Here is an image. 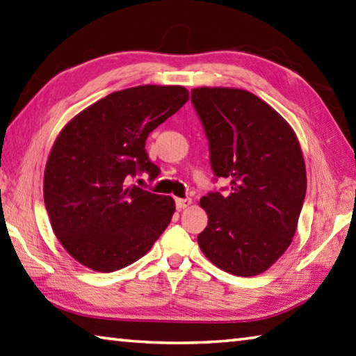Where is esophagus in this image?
<instances>
[{"mask_svg":"<svg viewBox=\"0 0 356 356\" xmlns=\"http://www.w3.org/2000/svg\"><path fill=\"white\" fill-rule=\"evenodd\" d=\"M175 204H177V209H186V207H189L192 204V200L191 198H177L175 200Z\"/></svg>","mask_w":356,"mask_h":356,"instance_id":"esophagus-1","label":"esophagus"}]
</instances>
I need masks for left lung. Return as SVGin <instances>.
Instances as JSON below:
<instances>
[{"mask_svg":"<svg viewBox=\"0 0 356 356\" xmlns=\"http://www.w3.org/2000/svg\"><path fill=\"white\" fill-rule=\"evenodd\" d=\"M192 105L209 143L217 181L209 192L198 245L213 265L250 277L268 270L290 246L307 192L299 140L285 119L250 91L195 88Z\"/></svg>","mask_w":356,"mask_h":356,"instance_id":"left-lung-1","label":"left lung"}]
</instances>
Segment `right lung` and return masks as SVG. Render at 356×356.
<instances>
[{
  "label": "right lung",
  "mask_w": 356,
  "mask_h": 356,
  "mask_svg": "<svg viewBox=\"0 0 356 356\" xmlns=\"http://www.w3.org/2000/svg\"><path fill=\"white\" fill-rule=\"evenodd\" d=\"M187 100L184 86H135L97 100L60 131L44 169V206L60 243L82 265L129 266L169 226L173 198L129 183L159 175L145 140Z\"/></svg>",
  "instance_id": "obj_1"
}]
</instances>
